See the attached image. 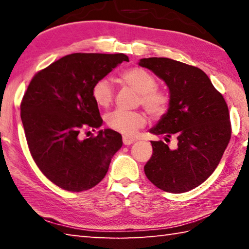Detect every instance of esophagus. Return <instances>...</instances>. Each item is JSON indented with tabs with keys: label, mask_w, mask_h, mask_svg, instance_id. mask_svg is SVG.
I'll return each mask as SVG.
<instances>
[{
	"label": "esophagus",
	"mask_w": 249,
	"mask_h": 249,
	"mask_svg": "<svg viewBox=\"0 0 249 249\" xmlns=\"http://www.w3.org/2000/svg\"><path fill=\"white\" fill-rule=\"evenodd\" d=\"M134 142H135V140H134L133 137H130V136H123V142H124V145H126V146L132 145Z\"/></svg>",
	"instance_id": "obj_1"
}]
</instances>
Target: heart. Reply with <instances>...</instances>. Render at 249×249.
Masks as SVG:
<instances>
[{"label": "heart", "instance_id": "obj_1", "mask_svg": "<svg viewBox=\"0 0 249 249\" xmlns=\"http://www.w3.org/2000/svg\"><path fill=\"white\" fill-rule=\"evenodd\" d=\"M121 81L138 94L141 104L153 116H161L169 107V96L166 92L156 89L157 80L155 75L144 68L134 67L124 70L120 74ZM92 95L100 107H107L114 98V88L108 79L96 81L92 89ZM107 124L113 130L124 135H133L146 124V117L141 112H127L116 109L105 117Z\"/></svg>", "mask_w": 249, "mask_h": 249}]
</instances>
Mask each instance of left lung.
<instances>
[{
    "instance_id": "left-lung-1",
    "label": "left lung",
    "mask_w": 249,
    "mask_h": 249,
    "mask_svg": "<svg viewBox=\"0 0 249 249\" xmlns=\"http://www.w3.org/2000/svg\"><path fill=\"white\" fill-rule=\"evenodd\" d=\"M166 83L170 102L149 133L177 138L176 148L150 142L153 156L144 167L151 183L163 191L182 193L203 183L216 169L231 140L229 107L203 71L169 58L138 62Z\"/></svg>"
}]
</instances>
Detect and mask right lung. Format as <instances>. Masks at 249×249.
I'll return each mask as SVG.
<instances>
[{
  "label": "right lung",
  "instance_id": "obj_1",
  "mask_svg": "<svg viewBox=\"0 0 249 249\" xmlns=\"http://www.w3.org/2000/svg\"><path fill=\"white\" fill-rule=\"evenodd\" d=\"M123 61H128L124 53H71L29 83L20 104L29 151L40 171L61 189L93 188L123 145L122 135L109 128L95 137H80L83 128L103 124L92 95L94 83Z\"/></svg>",
  "mask_w": 249,
  "mask_h": 249
}]
</instances>
